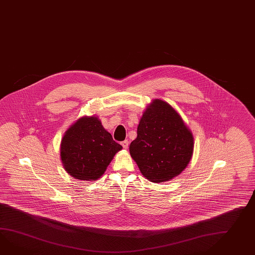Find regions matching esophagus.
<instances>
[{
	"instance_id": "1",
	"label": "esophagus",
	"mask_w": 255,
	"mask_h": 255,
	"mask_svg": "<svg viewBox=\"0 0 255 255\" xmlns=\"http://www.w3.org/2000/svg\"><path fill=\"white\" fill-rule=\"evenodd\" d=\"M122 145H123V147H124L125 149H127V148H128V145H129V142H128L127 140H125L124 142H122Z\"/></svg>"
}]
</instances>
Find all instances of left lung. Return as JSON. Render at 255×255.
<instances>
[{
  "label": "left lung",
  "mask_w": 255,
  "mask_h": 255,
  "mask_svg": "<svg viewBox=\"0 0 255 255\" xmlns=\"http://www.w3.org/2000/svg\"><path fill=\"white\" fill-rule=\"evenodd\" d=\"M193 136L180 114L166 101L147 106L130 143V154L141 173L152 182L173 179L192 158Z\"/></svg>",
  "instance_id": "obj_1"
}]
</instances>
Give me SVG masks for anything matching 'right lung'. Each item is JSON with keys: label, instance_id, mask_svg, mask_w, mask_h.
Here are the masks:
<instances>
[{"label": "right lung", "instance_id": "add662e5", "mask_svg": "<svg viewBox=\"0 0 255 255\" xmlns=\"http://www.w3.org/2000/svg\"><path fill=\"white\" fill-rule=\"evenodd\" d=\"M123 146L96 116L78 119L62 137L61 158L67 173L80 180L100 178Z\"/></svg>", "mask_w": 255, "mask_h": 255}]
</instances>
